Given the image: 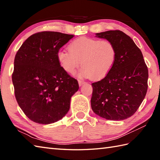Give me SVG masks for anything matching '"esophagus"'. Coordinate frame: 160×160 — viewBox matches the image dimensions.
Instances as JSON below:
<instances>
[{
  "label": "esophagus",
  "mask_w": 160,
  "mask_h": 160,
  "mask_svg": "<svg viewBox=\"0 0 160 160\" xmlns=\"http://www.w3.org/2000/svg\"><path fill=\"white\" fill-rule=\"evenodd\" d=\"M84 83H85V82H84V81H82V80H78V84H79V86H80V87H81L82 85L84 84Z\"/></svg>",
  "instance_id": "obj_1"
}]
</instances>
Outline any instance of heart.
<instances>
[{
    "instance_id": "b5f03b06",
    "label": "heart",
    "mask_w": 160,
    "mask_h": 160,
    "mask_svg": "<svg viewBox=\"0 0 160 160\" xmlns=\"http://www.w3.org/2000/svg\"><path fill=\"white\" fill-rule=\"evenodd\" d=\"M68 50L58 52L59 64L67 73L73 74L82 63L81 78H103L112 69L116 60V48L107 39L82 37L73 40L69 44Z\"/></svg>"
}]
</instances>
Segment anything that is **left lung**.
Instances as JSON below:
<instances>
[{
  "mask_svg": "<svg viewBox=\"0 0 160 160\" xmlns=\"http://www.w3.org/2000/svg\"><path fill=\"white\" fill-rule=\"evenodd\" d=\"M95 35L110 41L116 48L117 56L108 75L91 84V108L108 120L126 119L136 112L147 91L148 69L142 52L130 37L121 31Z\"/></svg>",
  "mask_w": 160,
  "mask_h": 160,
  "instance_id": "obj_1",
  "label": "left lung"
}]
</instances>
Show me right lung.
<instances>
[{
  "label": "right lung",
  "instance_id": "add662e5",
  "mask_svg": "<svg viewBox=\"0 0 160 160\" xmlns=\"http://www.w3.org/2000/svg\"><path fill=\"white\" fill-rule=\"evenodd\" d=\"M73 37L53 31L35 33L22 43L15 57V95L24 113L37 123L61 120L78 90V81L62 69L57 59L59 49Z\"/></svg>",
  "mask_w": 160,
  "mask_h": 160
}]
</instances>
